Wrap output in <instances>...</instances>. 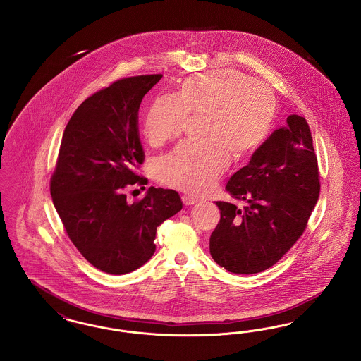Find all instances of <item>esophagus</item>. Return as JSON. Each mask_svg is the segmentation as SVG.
<instances>
[{
	"label": "esophagus",
	"mask_w": 361,
	"mask_h": 361,
	"mask_svg": "<svg viewBox=\"0 0 361 361\" xmlns=\"http://www.w3.org/2000/svg\"><path fill=\"white\" fill-rule=\"evenodd\" d=\"M183 203L185 204V206H192V204H195V203H197V199L196 197H192V196H187V195H184L183 196Z\"/></svg>",
	"instance_id": "34e87169"
}]
</instances>
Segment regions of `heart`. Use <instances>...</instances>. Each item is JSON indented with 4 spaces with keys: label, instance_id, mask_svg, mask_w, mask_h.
<instances>
[{
    "label": "heart",
    "instance_id": "b5f03b06",
    "mask_svg": "<svg viewBox=\"0 0 361 361\" xmlns=\"http://www.w3.org/2000/svg\"><path fill=\"white\" fill-rule=\"evenodd\" d=\"M275 115L269 86L237 70H219L187 77L176 94L155 97L142 130L149 143L159 147L181 135L188 116H204V142L178 145L157 169L164 185L202 195L226 171L230 155L240 161L262 146Z\"/></svg>",
    "mask_w": 361,
    "mask_h": 361
}]
</instances>
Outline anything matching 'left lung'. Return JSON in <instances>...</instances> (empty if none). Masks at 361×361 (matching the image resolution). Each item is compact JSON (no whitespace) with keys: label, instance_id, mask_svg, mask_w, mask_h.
<instances>
[{"label":"left lung","instance_id":"8db88e82","mask_svg":"<svg viewBox=\"0 0 361 361\" xmlns=\"http://www.w3.org/2000/svg\"><path fill=\"white\" fill-rule=\"evenodd\" d=\"M319 189L309 123L291 115L226 184L243 207L216 202L221 221L209 238L211 256L237 275L271 268L305 233Z\"/></svg>","mask_w":361,"mask_h":361}]
</instances>
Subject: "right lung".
I'll return each mask as SVG.
<instances>
[{
  "label": "right lung",
  "instance_id": "right-lung-1",
  "mask_svg": "<svg viewBox=\"0 0 361 361\" xmlns=\"http://www.w3.org/2000/svg\"><path fill=\"white\" fill-rule=\"evenodd\" d=\"M162 78H121L89 96L65 128L50 178L52 203L78 252L97 269L124 275L155 252L157 227L183 208L173 189L149 188L133 204L126 190L147 178L137 115L143 96Z\"/></svg>",
  "mask_w": 361,
  "mask_h": 361
}]
</instances>
